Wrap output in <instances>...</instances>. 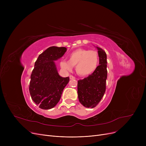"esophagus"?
I'll return each mask as SVG.
<instances>
[{
    "instance_id": "34e87169",
    "label": "esophagus",
    "mask_w": 146,
    "mask_h": 146,
    "mask_svg": "<svg viewBox=\"0 0 146 146\" xmlns=\"http://www.w3.org/2000/svg\"><path fill=\"white\" fill-rule=\"evenodd\" d=\"M69 77H70V79H75V77H74V76H72V75H70V76H69Z\"/></svg>"
}]
</instances>
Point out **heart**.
<instances>
[{"label":"heart","mask_w":146,"mask_h":146,"mask_svg":"<svg viewBox=\"0 0 146 146\" xmlns=\"http://www.w3.org/2000/svg\"><path fill=\"white\" fill-rule=\"evenodd\" d=\"M68 60L60 61V66L64 70L70 72L76 66V72L81 76L92 74L99 64V56L97 51L79 48L69 54Z\"/></svg>","instance_id":"b5f03b06"}]
</instances>
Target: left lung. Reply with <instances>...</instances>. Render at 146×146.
I'll list each match as a JSON object with an SVG mask.
<instances>
[{"instance_id": "left-lung-1", "label": "left lung", "mask_w": 146, "mask_h": 146, "mask_svg": "<svg viewBox=\"0 0 146 146\" xmlns=\"http://www.w3.org/2000/svg\"><path fill=\"white\" fill-rule=\"evenodd\" d=\"M96 48L100 58L99 65L95 72L78 82L79 100L86 108H95L101 101L106 90L108 72L106 54L102 48Z\"/></svg>"}]
</instances>
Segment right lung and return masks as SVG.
<instances>
[{
	"label": "right lung",
	"instance_id": "right-lung-1",
	"mask_svg": "<svg viewBox=\"0 0 146 146\" xmlns=\"http://www.w3.org/2000/svg\"><path fill=\"white\" fill-rule=\"evenodd\" d=\"M67 48L52 46L38 56L31 75L29 90L33 101L42 110H50L59 102L69 77L58 74L54 61L62 57Z\"/></svg>",
	"mask_w": 146,
	"mask_h": 146
}]
</instances>
